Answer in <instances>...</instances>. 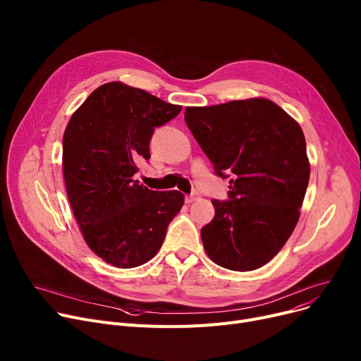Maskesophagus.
Returning <instances> with one entry per match:
<instances>
[{"mask_svg": "<svg viewBox=\"0 0 361 361\" xmlns=\"http://www.w3.org/2000/svg\"><path fill=\"white\" fill-rule=\"evenodd\" d=\"M199 197H197V195H190V196H187L185 197V203H193L195 200H197Z\"/></svg>", "mask_w": 361, "mask_h": 361, "instance_id": "obj_1", "label": "esophagus"}]
</instances>
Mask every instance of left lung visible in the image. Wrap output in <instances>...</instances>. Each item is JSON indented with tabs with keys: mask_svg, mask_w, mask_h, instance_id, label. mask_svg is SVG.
Listing matches in <instances>:
<instances>
[{
	"mask_svg": "<svg viewBox=\"0 0 361 361\" xmlns=\"http://www.w3.org/2000/svg\"><path fill=\"white\" fill-rule=\"evenodd\" d=\"M185 123L222 178L230 199L212 200L214 219L200 235L206 255L238 272L267 264L300 218L310 178L300 124L267 98L187 106Z\"/></svg>",
	"mask_w": 361,
	"mask_h": 361,
	"instance_id": "8db88e82",
	"label": "left lung"
}]
</instances>
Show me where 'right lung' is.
I'll return each mask as SVG.
<instances>
[{
    "label": "right lung",
    "mask_w": 361,
    "mask_h": 361,
    "mask_svg": "<svg viewBox=\"0 0 361 361\" xmlns=\"http://www.w3.org/2000/svg\"><path fill=\"white\" fill-rule=\"evenodd\" d=\"M143 89L109 82L73 112L63 136V174L74 218L89 249L116 268L140 267L164 243L180 212L178 190L152 192L133 180L149 159L155 127L178 116Z\"/></svg>",
    "instance_id": "add662e5"
}]
</instances>
